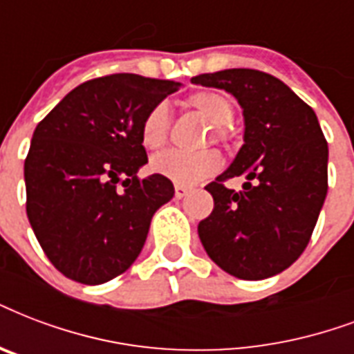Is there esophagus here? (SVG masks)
Returning a JSON list of instances; mask_svg holds the SVG:
<instances>
[{
    "instance_id": "obj_1",
    "label": "esophagus",
    "mask_w": 354,
    "mask_h": 354,
    "mask_svg": "<svg viewBox=\"0 0 354 354\" xmlns=\"http://www.w3.org/2000/svg\"><path fill=\"white\" fill-rule=\"evenodd\" d=\"M187 191H189V187H183V185H176V187H174V196H176V198H183V196L187 195Z\"/></svg>"
}]
</instances>
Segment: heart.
<instances>
[{
  "instance_id": "obj_1",
  "label": "heart",
  "mask_w": 354,
  "mask_h": 354,
  "mask_svg": "<svg viewBox=\"0 0 354 354\" xmlns=\"http://www.w3.org/2000/svg\"><path fill=\"white\" fill-rule=\"evenodd\" d=\"M189 105L213 124V135L219 141L228 139L226 124L234 117L230 100L215 91H202L189 98ZM169 139V107L156 104L142 118L141 141L148 150H158ZM221 153L215 148H204L198 152L167 150L153 156L150 169L159 176L169 178L178 185H195L204 178L212 176L221 169Z\"/></svg>"
}]
</instances>
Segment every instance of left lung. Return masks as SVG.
Here are the masks:
<instances>
[{"instance_id":"obj_1","label":"left lung","mask_w":354,"mask_h":354,"mask_svg":"<svg viewBox=\"0 0 354 354\" xmlns=\"http://www.w3.org/2000/svg\"><path fill=\"white\" fill-rule=\"evenodd\" d=\"M241 105L243 147L206 191L213 212L198 223L207 256L232 277L261 280L303 254L327 196L328 147L314 109L274 75L230 68L193 77ZM245 176L241 192L223 181Z\"/></svg>"}]
</instances>
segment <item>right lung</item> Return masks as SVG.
<instances>
[{
  "label": "right lung",
  "mask_w": 354,
  "mask_h": 354,
  "mask_svg": "<svg viewBox=\"0 0 354 354\" xmlns=\"http://www.w3.org/2000/svg\"><path fill=\"white\" fill-rule=\"evenodd\" d=\"M182 83L113 74L70 91L35 128L24 165L27 217L53 266L104 284L141 254L153 213L174 196L169 178L139 180L141 124Z\"/></svg>",
  "instance_id": "obj_1"
}]
</instances>
